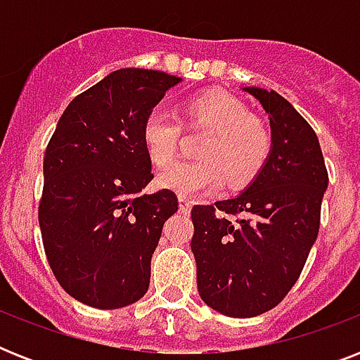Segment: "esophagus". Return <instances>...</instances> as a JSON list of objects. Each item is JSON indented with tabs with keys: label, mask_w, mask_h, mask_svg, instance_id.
I'll use <instances>...</instances> for the list:
<instances>
[{
	"label": "esophagus",
	"mask_w": 360,
	"mask_h": 360,
	"mask_svg": "<svg viewBox=\"0 0 360 360\" xmlns=\"http://www.w3.org/2000/svg\"><path fill=\"white\" fill-rule=\"evenodd\" d=\"M191 209H192V202L188 200V198L185 196H179V211L183 214H188L191 213Z\"/></svg>",
	"instance_id": "obj_1"
}]
</instances>
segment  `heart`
<instances>
[{
	"mask_svg": "<svg viewBox=\"0 0 360 360\" xmlns=\"http://www.w3.org/2000/svg\"><path fill=\"white\" fill-rule=\"evenodd\" d=\"M184 124L209 128V136L198 144L202 159L178 161L157 175L160 188L192 196L228 181L230 186L250 183L265 166L271 153V132L250 114L240 98L224 91H209L183 106ZM179 117L157 106L141 124V143L155 166H165L180 143Z\"/></svg>",
	"mask_w": 360,
	"mask_h": 360,
	"instance_id": "obj_1",
	"label": "heart"
}]
</instances>
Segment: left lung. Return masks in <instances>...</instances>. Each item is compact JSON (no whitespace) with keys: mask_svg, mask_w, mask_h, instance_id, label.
Instances as JSON below:
<instances>
[{"mask_svg":"<svg viewBox=\"0 0 360 360\" xmlns=\"http://www.w3.org/2000/svg\"><path fill=\"white\" fill-rule=\"evenodd\" d=\"M271 123V153L245 192L192 207V254L203 302L230 318H254L295 285L316 243L329 175L318 136L276 91L245 87ZM240 216L231 221L229 217Z\"/></svg>","mask_w":360,"mask_h":360,"instance_id":"obj_1","label":"left lung"}]
</instances>
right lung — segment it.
<instances>
[{
    "label": "right lung",
    "instance_id": "add662e5",
    "mask_svg": "<svg viewBox=\"0 0 360 360\" xmlns=\"http://www.w3.org/2000/svg\"><path fill=\"white\" fill-rule=\"evenodd\" d=\"M181 78L120 69L72 98L44 153L42 245L67 293L101 310L146 295L151 256L175 192L143 194L153 179L141 124Z\"/></svg>",
    "mask_w": 360,
    "mask_h": 360
}]
</instances>
